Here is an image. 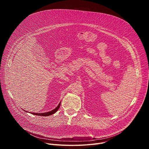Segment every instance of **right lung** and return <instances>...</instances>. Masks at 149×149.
I'll use <instances>...</instances> for the list:
<instances>
[{"label":"right lung","instance_id":"obj_1","mask_svg":"<svg viewBox=\"0 0 149 149\" xmlns=\"http://www.w3.org/2000/svg\"><path fill=\"white\" fill-rule=\"evenodd\" d=\"M60 105H61V102L59 104V105L57 106V107L54 109L53 110L51 111H49V112H47V113H32V114H34V115H37V116H51L54 113H55L57 110L59 109V107H60Z\"/></svg>","mask_w":149,"mask_h":149}]
</instances>
